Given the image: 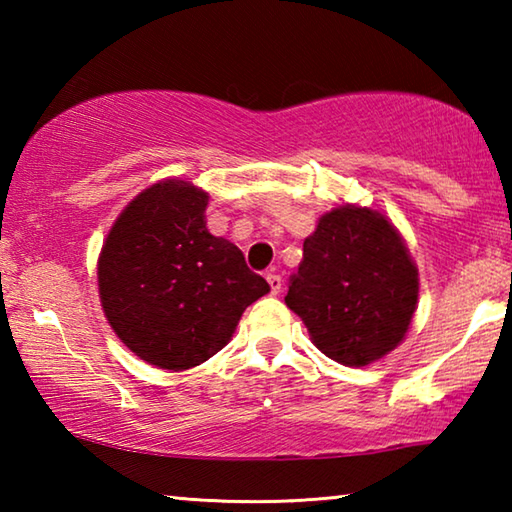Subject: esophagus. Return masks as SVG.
<instances>
[{"label": "esophagus", "mask_w": 512, "mask_h": 512, "mask_svg": "<svg viewBox=\"0 0 512 512\" xmlns=\"http://www.w3.org/2000/svg\"><path fill=\"white\" fill-rule=\"evenodd\" d=\"M266 280H268V284H271V291L277 296V293L282 291V277L271 271V273H266Z\"/></svg>", "instance_id": "esophagus-1"}]
</instances>
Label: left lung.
Segmentation results:
<instances>
[{"mask_svg": "<svg viewBox=\"0 0 512 512\" xmlns=\"http://www.w3.org/2000/svg\"><path fill=\"white\" fill-rule=\"evenodd\" d=\"M418 291V268L395 225L370 207L341 205L305 239L284 302L320 352L361 368L402 343Z\"/></svg>", "mask_w": 512, "mask_h": 512, "instance_id": "8db88e82", "label": "left lung"}]
</instances>
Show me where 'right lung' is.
Returning a JSON list of instances; mask_svg holds the SVG:
<instances>
[{"label": "right lung", "mask_w": 512, "mask_h": 512, "mask_svg": "<svg viewBox=\"0 0 512 512\" xmlns=\"http://www.w3.org/2000/svg\"><path fill=\"white\" fill-rule=\"evenodd\" d=\"M207 201L187 180H160L126 205L103 241V314L155 368L201 366L228 345L246 307L271 291L235 244L210 235Z\"/></svg>", "instance_id": "add662e5"}]
</instances>
